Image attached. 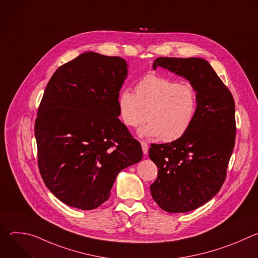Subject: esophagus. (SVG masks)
I'll return each instance as SVG.
<instances>
[{"label": "esophagus", "mask_w": 258, "mask_h": 258, "mask_svg": "<svg viewBox=\"0 0 258 258\" xmlns=\"http://www.w3.org/2000/svg\"><path fill=\"white\" fill-rule=\"evenodd\" d=\"M141 145H142L143 153H144L145 155L148 154V151H149V146H148V144H147L146 142H141Z\"/></svg>", "instance_id": "34e87169"}]
</instances>
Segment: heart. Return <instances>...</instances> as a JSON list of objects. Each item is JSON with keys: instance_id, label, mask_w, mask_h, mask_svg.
Instances as JSON below:
<instances>
[{"instance_id": "obj_1", "label": "heart", "mask_w": 258, "mask_h": 258, "mask_svg": "<svg viewBox=\"0 0 258 258\" xmlns=\"http://www.w3.org/2000/svg\"><path fill=\"white\" fill-rule=\"evenodd\" d=\"M117 105L122 122L137 127L141 137L171 142L181 138L192 125L197 111V94L190 84L158 75H147L135 86V95L120 92Z\"/></svg>"}]
</instances>
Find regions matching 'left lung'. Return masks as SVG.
<instances>
[{
	"instance_id": "1",
	"label": "left lung",
	"mask_w": 258,
	"mask_h": 258,
	"mask_svg": "<svg viewBox=\"0 0 258 258\" xmlns=\"http://www.w3.org/2000/svg\"><path fill=\"white\" fill-rule=\"evenodd\" d=\"M162 67L190 82L197 94V111L181 138L152 144L150 159L158 176L150 186L161 209L171 212L194 210L222 188L235 146V102L211 65L202 58L159 57L153 69Z\"/></svg>"
}]
</instances>
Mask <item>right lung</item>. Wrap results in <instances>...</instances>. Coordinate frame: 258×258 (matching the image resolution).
Returning <instances> with one entry per match:
<instances>
[{
	"mask_svg": "<svg viewBox=\"0 0 258 258\" xmlns=\"http://www.w3.org/2000/svg\"><path fill=\"white\" fill-rule=\"evenodd\" d=\"M126 77L124 59L85 52L60 66L46 87L34 124L39 168L47 188L68 206L99 207L117 174L143 157L118 118Z\"/></svg>",
	"mask_w": 258,
	"mask_h": 258,
	"instance_id": "1",
	"label": "right lung"
}]
</instances>
